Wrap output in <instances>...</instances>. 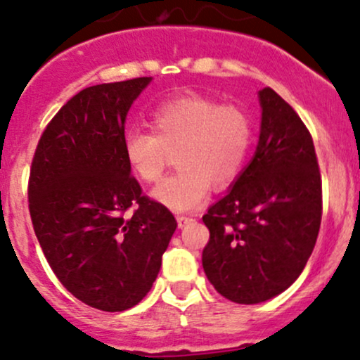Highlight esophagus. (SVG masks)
Instances as JSON below:
<instances>
[{"mask_svg":"<svg viewBox=\"0 0 360 360\" xmlns=\"http://www.w3.org/2000/svg\"><path fill=\"white\" fill-rule=\"evenodd\" d=\"M193 221H195V219H193V217H188V216H176V223H179L180 228H185V226L193 223Z\"/></svg>","mask_w":360,"mask_h":360,"instance_id":"1","label":"esophagus"}]
</instances>
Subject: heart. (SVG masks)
I'll return each mask as SVG.
<instances>
[{
  "instance_id": "1",
  "label": "heart",
  "mask_w": 360,
  "mask_h": 360,
  "mask_svg": "<svg viewBox=\"0 0 360 360\" xmlns=\"http://www.w3.org/2000/svg\"><path fill=\"white\" fill-rule=\"evenodd\" d=\"M149 131H131L124 156L131 172L144 184H156L176 151L175 175L153 191L160 204L176 212L192 211L207 199L211 181L231 184L243 169L253 127L250 115L233 103H217L204 95H180L151 112Z\"/></svg>"
}]
</instances>
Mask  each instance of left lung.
Returning a JSON list of instances; mask_svg holds the SVG:
<instances>
[{
    "instance_id": "1",
    "label": "left lung",
    "mask_w": 360,
    "mask_h": 360,
    "mask_svg": "<svg viewBox=\"0 0 360 360\" xmlns=\"http://www.w3.org/2000/svg\"><path fill=\"white\" fill-rule=\"evenodd\" d=\"M255 156L202 221V267L214 289L238 304L272 300L301 276L321 224V175L313 137L272 88L258 91Z\"/></svg>"
}]
</instances>
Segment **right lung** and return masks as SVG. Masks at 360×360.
Segmentation results:
<instances>
[{
  "label": "right lung",
  "mask_w": 360,
  "mask_h": 360,
  "mask_svg": "<svg viewBox=\"0 0 360 360\" xmlns=\"http://www.w3.org/2000/svg\"><path fill=\"white\" fill-rule=\"evenodd\" d=\"M149 82L76 93L44 129L28 176V211L52 272L76 300L110 313L143 301L176 229L124 156L127 112Z\"/></svg>",
  "instance_id": "1"
}]
</instances>
